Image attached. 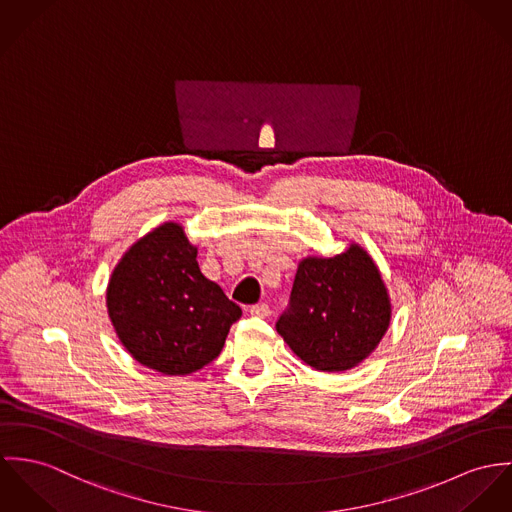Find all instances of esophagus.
Here are the masks:
<instances>
[{"label":"esophagus","mask_w":512,"mask_h":512,"mask_svg":"<svg viewBox=\"0 0 512 512\" xmlns=\"http://www.w3.org/2000/svg\"><path fill=\"white\" fill-rule=\"evenodd\" d=\"M249 312H251V316H255V318H267V316L271 314V308H269V304L261 302V304L251 306V308H249Z\"/></svg>","instance_id":"obj_1"}]
</instances>
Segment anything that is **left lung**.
Here are the masks:
<instances>
[{
    "label": "left lung",
    "mask_w": 512,
    "mask_h": 512,
    "mask_svg": "<svg viewBox=\"0 0 512 512\" xmlns=\"http://www.w3.org/2000/svg\"><path fill=\"white\" fill-rule=\"evenodd\" d=\"M391 302L373 259L357 245L330 259L298 265L277 332L318 371H345L361 363L385 336Z\"/></svg>",
    "instance_id": "8db88e82"
}]
</instances>
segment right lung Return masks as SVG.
I'll list each match as a JSON object with an SVG mask.
<instances>
[{
    "mask_svg": "<svg viewBox=\"0 0 512 512\" xmlns=\"http://www.w3.org/2000/svg\"><path fill=\"white\" fill-rule=\"evenodd\" d=\"M178 224L139 239L108 284V312L125 349L145 367L188 375L216 359L241 308L208 281Z\"/></svg>",
    "mask_w": 512,
    "mask_h": 512,
    "instance_id": "obj_1",
    "label": "right lung"
}]
</instances>
